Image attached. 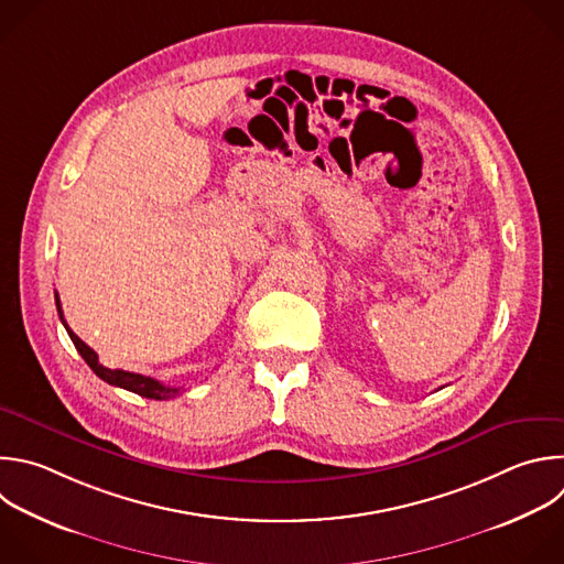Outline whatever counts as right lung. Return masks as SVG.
<instances>
[{
	"label": "right lung",
	"mask_w": 564,
	"mask_h": 564,
	"mask_svg": "<svg viewBox=\"0 0 564 564\" xmlns=\"http://www.w3.org/2000/svg\"><path fill=\"white\" fill-rule=\"evenodd\" d=\"M55 303H57V312H59V318L70 336V340L75 343L77 351L82 354V358L88 362V367L97 373V377L101 381H106L108 386H115V388H121V390H128V392H134L143 399H154V401H167L172 397H176L181 392V388H167L163 383H159L156 379H150V377H143V373H134V371H123V369H108L99 362V356L95 354V349H90L70 327L68 323L64 321V312H62V303H59V296L55 294Z\"/></svg>",
	"instance_id": "obj_1"
}]
</instances>
